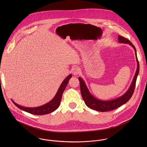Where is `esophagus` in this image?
Masks as SVG:
<instances>
[{
	"label": "esophagus",
	"mask_w": 147,
	"mask_h": 147,
	"mask_svg": "<svg viewBox=\"0 0 147 147\" xmlns=\"http://www.w3.org/2000/svg\"><path fill=\"white\" fill-rule=\"evenodd\" d=\"M80 68H79L78 67L75 66V67H74L72 68V69H71V72L72 73L73 75H78V74L80 72Z\"/></svg>",
	"instance_id": "obj_1"
}]
</instances>
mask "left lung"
<instances>
[{"label":"left lung","instance_id":"obj_1","mask_svg":"<svg viewBox=\"0 0 147 147\" xmlns=\"http://www.w3.org/2000/svg\"><path fill=\"white\" fill-rule=\"evenodd\" d=\"M118 40H119L118 42L119 43H128L130 45L133 47V48L135 50L136 59L137 61V69H136V73L135 74V76L134 77L132 82L131 83V85H130L129 89H128V90L121 97L113 100H110V101H102L95 98L90 94L84 80L80 77H79V80L80 82V90H81V94H82L83 99L84 100L85 104L90 109H93L96 111H101V112H105V111L114 110L120 107L121 106L126 104V102L131 98V97H132L134 93L137 77L139 72V63L137 58L136 48L135 47L134 45L128 39L121 36H118Z\"/></svg>","mask_w":147,"mask_h":147}]
</instances>
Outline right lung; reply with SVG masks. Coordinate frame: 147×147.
Returning a JSON list of instances; mask_svg holds the SVG:
<instances>
[{"mask_svg":"<svg viewBox=\"0 0 147 147\" xmlns=\"http://www.w3.org/2000/svg\"><path fill=\"white\" fill-rule=\"evenodd\" d=\"M72 78V75L69 74L64 80L62 84L61 85L60 87L59 88L57 94L54 96V97L48 103L42 105L41 106L36 107H26L21 106L20 105H18L14 101L12 102L16 105L18 107L22 110H24L26 112L29 113L34 114V115H45L47 114H49L50 113L53 112L55 110L58 109L59 106L60 105L62 97V94L63 92L68 84L70 78Z\"/></svg>","mask_w":147,"mask_h":147,"instance_id":"right-lung-1","label":"right lung"}]
</instances>
